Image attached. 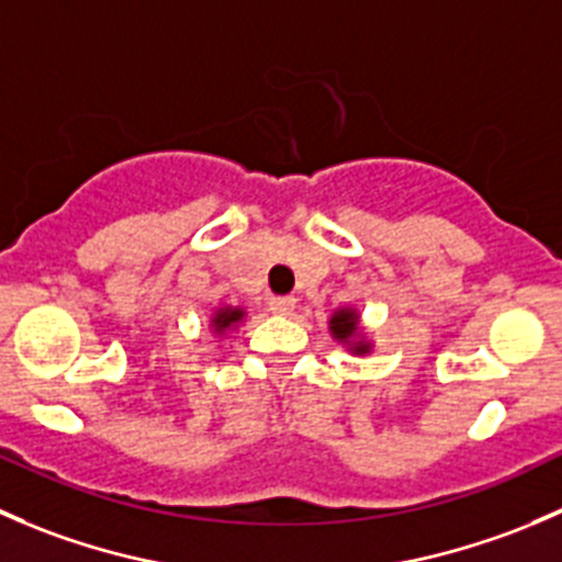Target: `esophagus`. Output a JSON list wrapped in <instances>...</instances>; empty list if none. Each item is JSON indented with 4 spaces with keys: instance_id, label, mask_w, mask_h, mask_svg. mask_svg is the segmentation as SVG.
<instances>
[{
    "instance_id": "1",
    "label": "esophagus",
    "mask_w": 562,
    "mask_h": 562,
    "mask_svg": "<svg viewBox=\"0 0 562 562\" xmlns=\"http://www.w3.org/2000/svg\"><path fill=\"white\" fill-rule=\"evenodd\" d=\"M293 307H296V299L293 296H271L269 299V310L274 315H291Z\"/></svg>"
}]
</instances>
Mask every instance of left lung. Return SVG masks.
Instances as JSON below:
<instances>
[{
  "instance_id": "8db88e82",
  "label": "left lung",
  "mask_w": 562,
  "mask_h": 562,
  "mask_svg": "<svg viewBox=\"0 0 562 562\" xmlns=\"http://www.w3.org/2000/svg\"><path fill=\"white\" fill-rule=\"evenodd\" d=\"M331 331L337 339H348L350 334L356 331V315L350 313V310H339V313L331 317ZM356 350H364V348H356Z\"/></svg>"
}]
</instances>
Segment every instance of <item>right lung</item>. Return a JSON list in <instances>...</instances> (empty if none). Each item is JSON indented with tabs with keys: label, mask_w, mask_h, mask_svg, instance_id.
I'll use <instances>...</instances> for the list:
<instances>
[{
	"label": "right lung",
	"mask_w": 562,
	"mask_h": 562,
	"mask_svg": "<svg viewBox=\"0 0 562 562\" xmlns=\"http://www.w3.org/2000/svg\"><path fill=\"white\" fill-rule=\"evenodd\" d=\"M241 310H223V313H217V317H214V326L217 328H228L234 326V323L241 321Z\"/></svg>",
	"instance_id": "right-lung-1"
}]
</instances>
